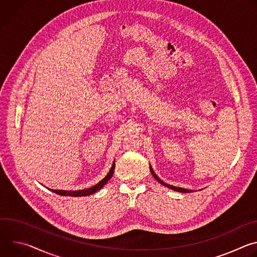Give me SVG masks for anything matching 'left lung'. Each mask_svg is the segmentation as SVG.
I'll list each match as a JSON object with an SVG mask.
<instances>
[{
	"label": "left lung",
	"mask_w": 257,
	"mask_h": 257,
	"mask_svg": "<svg viewBox=\"0 0 257 257\" xmlns=\"http://www.w3.org/2000/svg\"><path fill=\"white\" fill-rule=\"evenodd\" d=\"M150 170H151L153 176L155 177V179H156L159 183H161L162 185H164V186H166V187H168V188H170V189H172V190H175V191H178V192H182V193H190V192H193L192 190H189V189H184V188H181V187H175V186H173V185L167 184V183H165L163 180H161V179L157 176V174L154 172L152 166H150Z\"/></svg>",
	"instance_id": "1"
}]
</instances>
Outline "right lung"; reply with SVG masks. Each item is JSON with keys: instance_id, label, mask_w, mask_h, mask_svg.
Here are the masks:
<instances>
[{"instance_id": "right-lung-1", "label": "right lung", "mask_w": 257, "mask_h": 257, "mask_svg": "<svg viewBox=\"0 0 257 257\" xmlns=\"http://www.w3.org/2000/svg\"><path fill=\"white\" fill-rule=\"evenodd\" d=\"M114 170H115V162L113 163V166L111 168V170H109V172L107 173V175L101 180L99 181L96 185L90 187V188H87V189H83V190H77V191H65V190H53L52 191L54 193H57L59 195H62V196H74V197H80V196H88V195H91L93 193H95L96 191L100 190L105 184L106 182L112 178L113 174H114Z\"/></svg>"}]
</instances>
